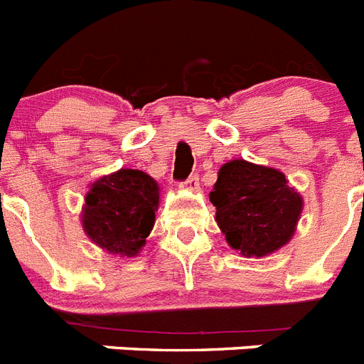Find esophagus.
<instances>
[{
  "instance_id": "obj_1",
  "label": "esophagus",
  "mask_w": 364,
  "mask_h": 364,
  "mask_svg": "<svg viewBox=\"0 0 364 364\" xmlns=\"http://www.w3.org/2000/svg\"><path fill=\"white\" fill-rule=\"evenodd\" d=\"M184 186L188 189H191V191L198 189V175H191V176H189V178L184 182Z\"/></svg>"
}]
</instances>
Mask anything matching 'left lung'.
Returning a JSON list of instances; mask_svg holds the SVG:
<instances>
[{"label":"left lung","mask_w":364,"mask_h":364,"mask_svg":"<svg viewBox=\"0 0 364 364\" xmlns=\"http://www.w3.org/2000/svg\"><path fill=\"white\" fill-rule=\"evenodd\" d=\"M210 200L230 247L247 257L267 256L284 247L302 212V197L284 173L245 160L220 167Z\"/></svg>","instance_id":"left-lung-1"}]
</instances>
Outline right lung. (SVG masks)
Here are the masks:
<instances>
[{
  "mask_svg": "<svg viewBox=\"0 0 364 364\" xmlns=\"http://www.w3.org/2000/svg\"><path fill=\"white\" fill-rule=\"evenodd\" d=\"M158 198V184L144 171L102 176L86 195L85 232L108 252L136 256L154 226Z\"/></svg>",
  "mask_w": 364,
  "mask_h": 364,
  "instance_id": "obj_1",
  "label": "right lung"
}]
</instances>
